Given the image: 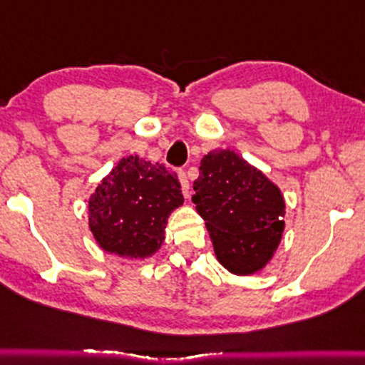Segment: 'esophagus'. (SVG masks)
<instances>
[{"label":"esophagus","mask_w":365,"mask_h":365,"mask_svg":"<svg viewBox=\"0 0 365 365\" xmlns=\"http://www.w3.org/2000/svg\"><path fill=\"white\" fill-rule=\"evenodd\" d=\"M178 178H180V183H182L183 195L188 197V195H190V183H188V178H187L185 171H178Z\"/></svg>","instance_id":"esophagus-1"}]
</instances>
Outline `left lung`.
<instances>
[{"label":"left lung","mask_w":365,"mask_h":365,"mask_svg":"<svg viewBox=\"0 0 365 365\" xmlns=\"http://www.w3.org/2000/svg\"><path fill=\"white\" fill-rule=\"evenodd\" d=\"M194 190L192 200L206 221L221 266L240 276L261 271L284 230L278 185L235 150L215 149L200 161Z\"/></svg>","instance_id":"1"}]
</instances>
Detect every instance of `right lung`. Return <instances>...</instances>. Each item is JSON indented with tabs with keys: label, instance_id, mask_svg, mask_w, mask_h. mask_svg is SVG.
Here are the masks:
<instances>
[{
	"label": "right lung",
	"instance_id": "1",
	"mask_svg": "<svg viewBox=\"0 0 365 365\" xmlns=\"http://www.w3.org/2000/svg\"><path fill=\"white\" fill-rule=\"evenodd\" d=\"M183 204L177 175L139 156L120 159L89 199V228L104 252L128 259L156 254Z\"/></svg>",
	"mask_w": 365,
	"mask_h": 365
}]
</instances>
